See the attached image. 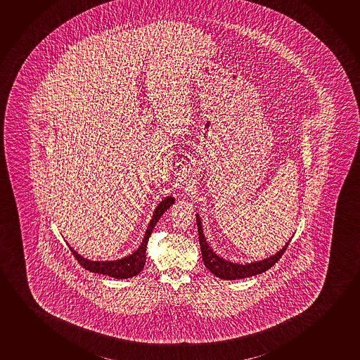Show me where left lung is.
Returning <instances> with one entry per match:
<instances>
[{"label": "left lung", "instance_id": "obj_1", "mask_svg": "<svg viewBox=\"0 0 360 360\" xmlns=\"http://www.w3.org/2000/svg\"><path fill=\"white\" fill-rule=\"evenodd\" d=\"M197 217V226H198L199 244H200V251H202V257H203L204 265L208 269L209 271L213 275L219 277L221 280H239V278H246V277L256 276L260 275L262 272L267 271L271 269L272 266L280 260L282 254L285 252L287 246L290 244L291 239L287 241L285 246L277 251L275 255L269 256L264 260L252 261L248 264H236L231 261L225 260L220 257L215 251L209 246L208 241L205 239L203 233V225L199 218V214H195Z\"/></svg>", "mask_w": 360, "mask_h": 360}]
</instances>
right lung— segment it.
<instances>
[{"mask_svg": "<svg viewBox=\"0 0 360 360\" xmlns=\"http://www.w3.org/2000/svg\"><path fill=\"white\" fill-rule=\"evenodd\" d=\"M174 200L176 199L173 198L172 195H168L166 198L162 199L160 204L155 209V212H153L152 219L150 220V224L147 226L146 233L143 235L142 243L130 255L121 257V259H117V260L93 261L85 259L84 256L78 254L68 244L69 249L73 252V255L75 256V259L78 260L79 264L83 266L85 270H89L90 272L101 274V275L114 277V278H121V280L136 276V275H139L143 270V267L146 265L147 243H148L150 235L152 234V230L156 226L157 221L160 220V218L166 212L167 209L169 208L174 203Z\"/></svg>", "mask_w": 360, "mask_h": 360, "instance_id": "add662e5", "label": "right lung"}]
</instances>
